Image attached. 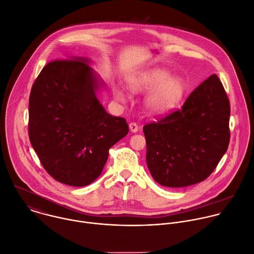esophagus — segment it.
Returning <instances> with one entry per match:
<instances>
[{
    "instance_id": "obj_1",
    "label": "esophagus",
    "mask_w": 254,
    "mask_h": 254,
    "mask_svg": "<svg viewBox=\"0 0 254 254\" xmlns=\"http://www.w3.org/2000/svg\"><path fill=\"white\" fill-rule=\"evenodd\" d=\"M129 128H130V131L133 132V133H136V132L138 131V129H139L138 125H137L136 123H134V122H131V123L129 124Z\"/></svg>"
}]
</instances>
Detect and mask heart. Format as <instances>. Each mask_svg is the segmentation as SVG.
<instances>
[{"label":"heart","instance_id":"obj_1","mask_svg":"<svg viewBox=\"0 0 254 254\" xmlns=\"http://www.w3.org/2000/svg\"><path fill=\"white\" fill-rule=\"evenodd\" d=\"M128 86L133 92L152 91L146 100L148 110L153 114H165L174 109L186 92V84L179 77H171L166 70L156 69L143 72L128 79ZM112 93L118 102H125L126 96L122 89L112 87Z\"/></svg>","mask_w":254,"mask_h":254}]
</instances>
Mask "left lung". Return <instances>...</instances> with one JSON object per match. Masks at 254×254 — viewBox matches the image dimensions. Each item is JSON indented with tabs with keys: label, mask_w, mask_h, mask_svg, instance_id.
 Wrapping results in <instances>:
<instances>
[{
	"label": "left lung",
	"mask_w": 254,
	"mask_h": 254,
	"mask_svg": "<svg viewBox=\"0 0 254 254\" xmlns=\"http://www.w3.org/2000/svg\"><path fill=\"white\" fill-rule=\"evenodd\" d=\"M230 104L213 74L186 99L182 108L146 124V162L156 182L179 188L205 180L230 140Z\"/></svg>",
	"instance_id": "obj_1"
}]
</instances>
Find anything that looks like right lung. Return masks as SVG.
<instances>
[{
  "label": "right lung",
  "instance_id": "obj_1",
  "mask_svg": "<svg viewBox=\"0 0 254 254\" xmlns=\"http://www.w3.org/2000/svg\"><path fill=\"white\" fill-rule=\"evenodd\" d=\"M89 63L76 57L48 63L29 99V138L41 164L55 180L77 187L101 175L109 149L129 132L124 118L100 104L102 82Z\"/></svg>",
  "mask_w": 254,
  "mask_h": 254
}]
</instances>
